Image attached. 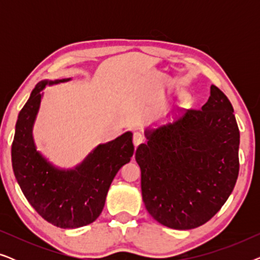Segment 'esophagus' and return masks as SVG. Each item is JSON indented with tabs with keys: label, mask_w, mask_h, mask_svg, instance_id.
Returning <instances> with one entry per match:
<instances>
[{
	"label": "esophagus",
	"mask_w": 260,
	"mask_h": 260,
	"mask_svg": "<svg viewBox=\"0 0 260 260\" xmlns=\"http://www.w3.org/2000/svg\"><path fill=\"white\" fill-rule=\"evenodd\" d=\"M144 142V136L141 133H135L134 134V143L135 147H138V145L142 144Z\"/></svg>",
	"instance_id": "34e87169"
}]
</instances>
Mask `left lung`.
Instances as JSON below:
<instances>
[{"instance_id":"1","label":"left lung","mask_w":260,"mask_h":260,"mask_svg":"<svg viewBox=\"0 0 260 260\" xmlns=\"http://www.w3.org/2000/svg\"><path fill=\"white\" fill-rule=\"evenodd\" d=\"M138 145L145 208L162 225L191 230L220 211L239 174L240 134L233 106L211 86L208 102L175 123L147 134Z\"/></svg>"}]
</instances>
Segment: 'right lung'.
Returning <instances> with one entry per match:
<instances>
[{"label":"right lung","mask_w":260,"mask_h":260,"mask_svg":"<svg viewBox=\"0 0 260 260\" xmlns=\"http://www.w3.org/2000/svg\"><path fill=\"white\" fill-rule=\"evenodd\" d=\"M59 81L65 79L54 83ZM46 84L35 86L19 113L12 144L13 170L28 202L46 221L60 229H77L101 215L113 177L134 155L133 134L101 144L74 170L55 169L37 151L31 137Z\"/></svg>","instance_id":"add662e5"}]
</instances>
